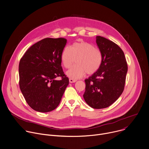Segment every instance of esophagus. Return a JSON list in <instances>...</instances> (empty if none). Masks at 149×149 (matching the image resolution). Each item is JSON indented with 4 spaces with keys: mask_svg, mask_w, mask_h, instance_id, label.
I'll list each match as a JSON object with an SVG mask.
<instances>
[{
    "mask_svg": "<svg viewBox=\"0 0 149 149\" xmlns=\"http://www.w3.org/2000/svg\"><path fill=\"white\" fill-rule=\"evenodd\" d=\"M69 81H70V82H71V83L75 82L77 81V80H76V79H72V78H70Z\"/></svg>",
    "mask_w": 149,
    "mask_h": 149,
    "instance_id": "esophagus-1",
    "label": "esophagus"
}]
</instances>
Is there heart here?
<instances>
[{"label": "heart", "mask_w": 149, "mask_h": 149, "mask_svg": "<svg viewBox=\"0 0 149 149\" xmlns=\"http://www.w3.org/2000/svg\"><path fill=\"white\" fill-rule=\"evenodd\" d=\"M76 59V64L67 72V75L72 79H78L87 74L92 75L100 68L102 55L100 50L91 44L80 41L65 47L61 54V61L63 67L69 68Z\"/></svg>", "instance_id": "b5f03b06"}]
</instances>
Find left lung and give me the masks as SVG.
Returning a JSON list of instances; mask_svg holds the SVG:
<instances>
[{
    "label": "left lung",
    "instance_id": "left-lung-1",
    "mask_svg": "<svg viewBox=\"0 0 149 149\" xmlns=\"http://www.w3.org/2000/svg\"><path fill=\"white\" fill-rule=\"evenodd\" d=\"M96 42L102 53L99 70L85 79L84 98L91 107L107 108L113 104L124 91L128 70L124 54L113 41L97 36Z\"/></svg>",
    "mask_w": 149,
    "mask_h": 149
}]
</instances>
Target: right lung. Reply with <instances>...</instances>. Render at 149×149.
Returning <instances> with one entry per match:
<instances>
[{"label": "right lung", "mask_w": 149, "mask_h": 149, "mask_svg": "<svg viewBox=\"0 0 149 149\" xmlns=\"http://www.w3.org/2000/svg\"><path fill=\"white\" fill-rule=\"evenodd\" d=\"M66 44L63 38L43 39L31 46L20 60V89L28 104L36 111L55 110L69 84L61 61ZM58 76L61 80L56 79Z\"/></svg>", "instance_id": "obj_1"}]
</instances>
